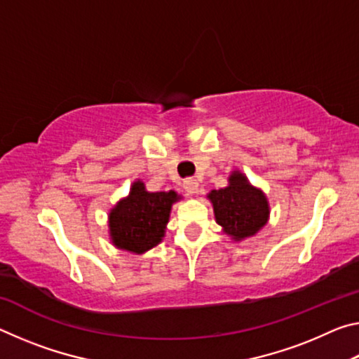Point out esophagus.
I'll list each match as a JSON object with an SVG mask.
<instances>
[{
  "mask_svg": "<svg viewBox=\"0 0 359 359\" xmlns=\"http://www.w3.org/2000/svg\"><path fill=\"white\" fill-rule=\"evenodd\" d=\"M198 187H199V182L193 177H188L184 180V188L187 190L188 194H194L198 193Z\"/></svg>",
  "mask_w": 359,
  "mask_h": 359,
  "instance_id": "esophagus-1",
  "label": "esophagus"
}]
</instances>
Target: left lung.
Here are the masks:
<instances>
[{
    "mask_svg": "<svg viewBox=\"0 0 359 359\" xmlns=\"http://www.w3.org/2000/svg\"><path fill=\"white\" fill-rule=\"evenodd\" d=\"M209 198L214 204L217 223L234 239L253 236L267 222L269 208L266 196L248 184L241 172H233L229 185L212 190Z\"/></svg>",
    "mask_w": 359,
    "mask_h": 359,
    "instance_id": "1",
    "label": "left lung"
}]
</instances>
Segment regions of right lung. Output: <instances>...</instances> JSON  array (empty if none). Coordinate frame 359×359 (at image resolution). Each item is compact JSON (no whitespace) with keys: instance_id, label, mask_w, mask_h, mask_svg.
I'll return each instance as SVG.
<instances>
[{"instance_id":"right-lung-1","label":"right lung","mask_w":359,"mask_h":359,"mask_svg":"<svg viewBox=\"0 0 359 359\" xmlns=\"http://www.w3.org/2000/svg\"><path fill=\"white\" fill-rule=\"evenodd\" d=\"M174 201H177L174 191L149 193L142 182H136L130 196L115 205L109 215L114 245L144 253L160 244Z\"/></svg>"}]
</instances>
